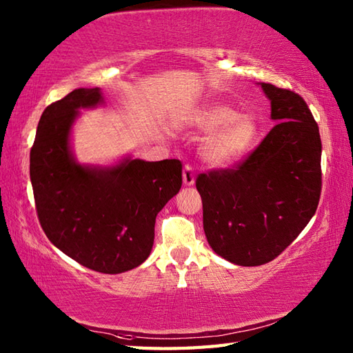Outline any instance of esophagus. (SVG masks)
Instances as JSON below:
<instances>
[{
	"label": "esophagus",
	"mask_w": 353,
	"mask_h": 353,
	"mask_svg": "<svg viewBox=\"0 0 353 353\" xmlns=\"http://www.w3.org/2000/svg\"><path fill=\"white\" fill-rule=\"evenodd\" d=\"M194 181H196V177H194V168L191 165H185L183 167V183L186 186H191L194 185Z\"/></svg>",
	"instance_id": "1"
}]
</instances>
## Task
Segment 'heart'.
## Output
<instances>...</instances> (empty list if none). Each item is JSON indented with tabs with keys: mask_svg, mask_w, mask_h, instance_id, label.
<instances>
[{
	"mask_svg": "<svg viewBox=\"0 0 353 353\" xmlns=\"http://www.w3.org/2000/svg\"><path fill=\"white\" fill-rule=\"evenodd\" d=\"M201 132H214L203 147L205 159L212 165H229L249 152L258 137V124L252 115H238L226 104H209L191 118Z\"/></svg>",
	"mask_w": 353,
	"mask_h": 353,
	"instance_id": "heart-1",
	"label": "heart"
}]
</instances>
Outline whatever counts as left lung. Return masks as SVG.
I'll use <instances>...</instances> for the list:
<instances>
[{"label":"left lung","mask_w":353,"mask_h":353,"mask_svg":"<svg viewBox=\"0 0 353 353\" xmlns=\"http://www.w3.org/2000/svg\"><path fill=\"white\" fill-rule=\"evenodd\" d=\"M261 86L273 129L241 162L196 179L209 245L244 267L279 256L316 214L321 194V139L308 104L290 89Z\"/></svg>","instance_id":"left-lung-1"}]
</instances>
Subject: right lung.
<instances>
[{
    "label": "right lung",
    "mask_w": 353,
    "mask_h": 353,
    "mask_svg": "<svg viewBox=\"0 0 353 353\" xmlns=\"http://www.w3.org/2000/svg\"><path fill=\"white\" fill-rule=\"evenodd\" d=\"M99 103V88H81L47 106L30 152V179L50 241L94 272L118 274L148 258L156 215L182 186V162L127 159L104 170L74 162L68 141L77 110Z\"/></svg>",
    "instance_id": "right-lung-1"
}]
</instances>
